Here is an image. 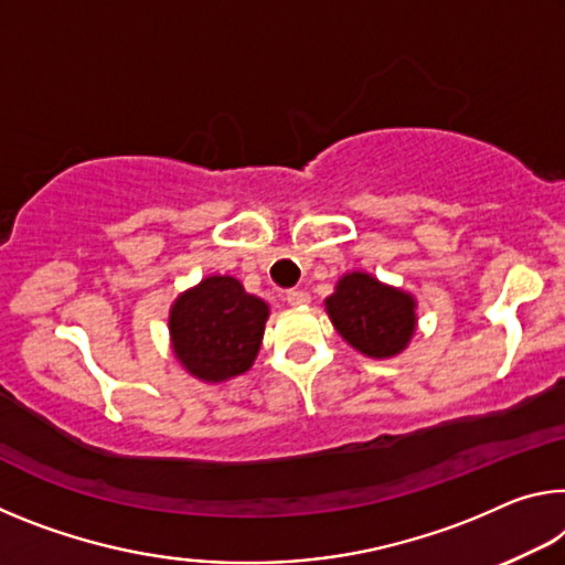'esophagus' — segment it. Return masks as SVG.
<instances>
[{"label":"esophagus","instance_id":"esophagus-1","mask_svg":"<svg viewBox=\"0 0 565 565\" xmlns=\"http://www.w3.org/2000/svg\"><path fill=\"white\" fill-rule=\"evenodd\" d=\"M309 301L311 297L307 291H286V303H289V307H307Z\"/></svg>","mask_w":565,"mask_h":565}]
</instances>
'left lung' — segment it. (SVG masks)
<instances>
[{"instance_id": "1", "label": "left lung", "mask_w": 565, "mask_h": 565, "mask_svg": "<svg viewBox=\"0 0 565 565\" xmlns=\"http://www.w3.org/2000/svg\"><path fill=\"white\" fill-rule=\"evenodd\" d=\"M324 309L339 337L370 360L402 354L417 331V299L366 271L344 274Z\"/></svg>"}]
</instances>
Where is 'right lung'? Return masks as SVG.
<instances>
[{
	"mask_svg": "<svg viewBox=\"0 0 565 565\" xmlns=\"http://www.w3.org/2000/svg\"><path fill=\"white\" fill-rule=\"evenodd\" d=\"M266 319L268 303L234 276H205L170 303V347L191 377L228 382L254 366Z\"/></svg>",
	"mask_w": 565,
	"mask_h": 565,
	"instance_id": "right-lung-1",
	"label": "right lung"
}]
</instances>
